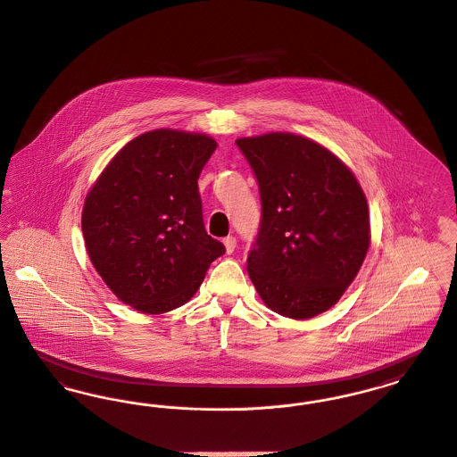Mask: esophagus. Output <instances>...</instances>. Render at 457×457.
<instances>
[{"mask_svg": "<svg viewBox=\"0 0 457 457\" xmlns=\"http://www.w3.org/2000/svg\"><path fill=\"white\" fill-rule=\"evenodd\" d=\"M223 244H225L227 253L230 254V253H234V249H236V245H237V241H236V237L228 236V237H225V239H223Z\"/></svg>", "mask_w": 457, "mask_h": 457, "instance_id": "34e87169", "label": "esophagus"}]
</instances>
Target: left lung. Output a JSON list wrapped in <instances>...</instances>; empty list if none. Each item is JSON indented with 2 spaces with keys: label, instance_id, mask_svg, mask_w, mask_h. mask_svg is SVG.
I'll return each mask as SVG.
<instances>
[{
  "label": "left lung",
  "instance_id": "obj_1",
  "mask_svg": "<svg viewBox=\"0 0 457 457\" xmlns=\"http://www.w3.org/2000/svg\"><path fill=\"white\" fill-rule=\"evenodd\" d=\"M262 197L247 274L275 313L312 319L359 274L370 243L364 190L350 168L295 133L237 138Z\"/></svg>",
  "mask_w": 457,
  "mask_h": 457
}]
</instances>
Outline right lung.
<instances>
[{
  "label": "right lung",
  "mask_w": 457,
  "mask_h": 457,
  "mask_svg": "<svg viewBox=\"0 0 457 457\" xmlns=\"http://www.w3.org/2000/svg\"><path fill=\"white\" fill-rule=\"evenodd\" d=\"M212 137L154 129L133 138L93 183L81 228L95 270L122 303L164 313L187 303L225 245L203 221L199 175Z\"/></svg>",
  "instance_id": "add662e5"
}]
</instances>
